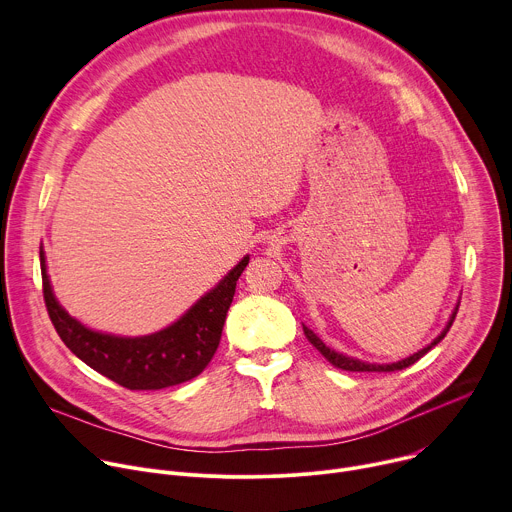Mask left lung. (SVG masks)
Returning <instances> with one entry per match:
<instances>
[{
	"label": "left lung",
	"instance_id": "left-lung-1",
	"mask_svg": "<svg viewBox=\"0 0 512 512\" xmlns=\"http://www.w3.org/2000/svg\"><path fill=\"white\" fill-rule=\"evenodd\" d=\"M456 314H458V308H456V312L452 314V318H450L448 326L444 328V332H442L440 336H437L429 346H425L423 350L415 352L413 356H409V358H405V360H399V362H393V364H369V362H362V360H356V358L338 354V352L330 350L308 326H304V334H306V338L316 346V350H318L330 364H334L336 369H340V371H352V373H393V371H401V369L411 367L413 362H417L423 354H427L435 344H440V342L444 340V336L450 332V328H452V324H454V320H456Z\"/></svg>",
	"mask_w": 512,
	"mask_h": 512
}]
</instances>
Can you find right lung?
Segmentation results:
<instances>
[{
    "mask_svg": "<svg viewBox=\"0 0 512 512\" xmlns=\"http://www.w3.org/2000/svg\"><path fill=\"white\" fill-rule=\"evenodd\" d=\"M247 263L249 257H243L221 283L170 328L141 338H121L85 328L58 306L46 275L44 253L40 251L44 304L58 336L91 369L129 391L174 387L206 369L221 342L237 279Z\"/></svg>",
    "mask_w": 512,
    "mask_h": 512,
    "instance_id": "right-lung-1",
    "label": "right lung"
}]
</instances>
